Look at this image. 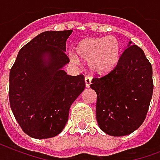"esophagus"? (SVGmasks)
Wrapping results in <instances>:
<instances>
[{"mask_svg": "<svg viewBox=\"0 0 160 160\" xmlns=\"http://www.w3.org/2000/svg\"><path fill=\"white\" fill-rule=\"evenodd\" d=\"M91 78L88 76L85 77V84H86V88H89L90 84H91Z\"/></svg>", "mask_w": 160, "mask_h": 160, "instance_id": "esophagus-1", "label": "esophagus"}]
</instances>
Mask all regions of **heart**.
<instances>
[{"label":"heart","instance_id":"b5f03b06","mask_svg":"<svg viewBox=\"0 0 160 160\" xmlns=\"http://www.w3.org/2000/svg\"><path fill=\"white\" fill-rule=\"evenodd\" d=\"M76 52L79 58L89 61L90 68L96 73L102 74L111 71L117 65L121 54V43L115 37L106 38H87L77 45ZM74 63L79 58L74 53H69Z\"/></svg>","mask_w":160,"mask_h":160}]
</instances>
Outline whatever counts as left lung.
Returning a JSON list of instances; mask_svg holds the SVG:
<instances>
[{
	"instance_id": "left-lung-1",
	"label": "left lung",
	"mask_w": 160,
	"mask_h": 160,
	"mask_svg": "<svg viewBox=\"0 0 160 160\" xmlns=\"http://www.w3.org/2000/svg\"><path fill=\"white\" fill-rule=\"evenodd\" d=\"M90 88L97 92L96 118L103 132L124 136L145 119L153 95V70L143 51L129 45L112 71L95 76Z\"/></svg>"
}]
</instances>
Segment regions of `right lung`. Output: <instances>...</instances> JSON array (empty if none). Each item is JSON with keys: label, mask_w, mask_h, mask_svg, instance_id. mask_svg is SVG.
<instances>
[{"label": "right lung", "mask_w": 160, "mask_h": 160, "mask_svg": "<svg viewBox=\"0 0 160 160\" xmlns=\"http://www.w3.org/2000/svg\"><path fill=\"white\" fill-rule=\"evenodd\" d=\"M72 32L41 33L20 50L11 68V108L30 137L43 139L59 134L68 120L72 103L85 88L82 74L71 76L62 70L70 62L65 52Z\"/></svg>", "instance_id": "add662e5"}]
</instances>
